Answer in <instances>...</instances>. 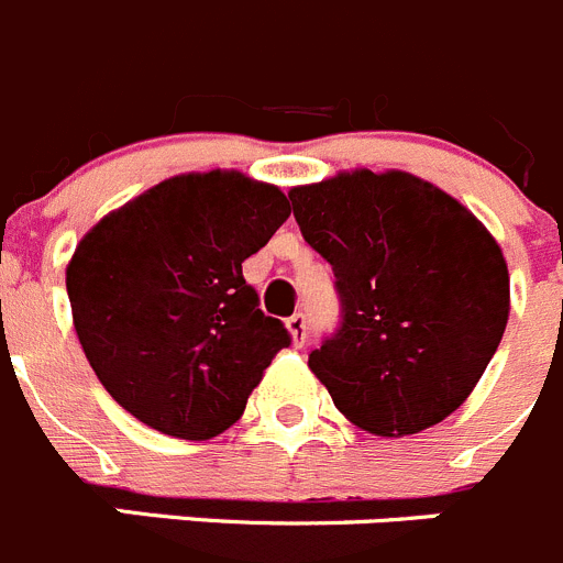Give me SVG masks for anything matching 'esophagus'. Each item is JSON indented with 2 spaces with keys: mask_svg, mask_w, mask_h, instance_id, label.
<instances>
[{
  "mask_svg": "<svg viewBox=\"0 0 563 563\" xmlns=\"http://www.w3.org/2000/svg\"><path fill=\"white\" fill-rule=\"evenodd\" d=\"M287 332H290L292 345L301 349V345L307 343V316H303V312H296V316L287 318Z\"/></svg>",
  "mask_w": 563,
  "mask_h": 563,
  "instance_id": "obj_1",
  "label": "esophagus"
}]
</instances>
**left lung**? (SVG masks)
I'll list each match as a JSON object with an SVG mask.
<instances>
[{"instance_id": "1", "label": "left lung", "mask_w": 563, "mask_h": 563, "mask_svg": "<svg viewBox=\"0 0 563 563\" xmlns=\"http://www.w3.org/2000/svg\"><path fill=\"white\" fill-rule=\"evenodd\" d=\"M303 240L332 265L340 323L309 368L374 435L438 424L503 340L508 267L486 225L407 173H343L290 192Z\"/></svg>"}]
</instances>
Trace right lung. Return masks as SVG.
<instances>
[{"label": "right lung", "mask_w": 563, "mask_h": 563, "mask_svg": "<svg viewBox=\"0 0 563 563\" xmlns=\"http://www.w3.org/2000/svg\"><path fill=\"white\" fill-rule=\"evenodd\" d=\"M287 218L276 187L214 169L162 180L82 236L66 267L77 338L142 424L206 441L240 419L292 340L242 262Z\"/></svg>", "instance_id": "right-lung-1"}]
</instances>
